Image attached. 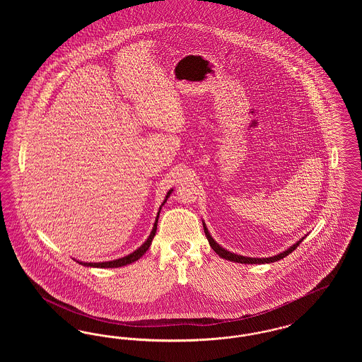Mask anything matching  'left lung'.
I'll list each match as a JSON object with an SVG mask.
<instances>
[{"mask_svg": "<svg viewBox=\"0 0 362 362\" xmlns=\"http://www.w3.org/2000/svg\"><path fill=\"white\" fill-rule=\"evenodd\" d=\"M202 224H204V230H205V235H206L207 240H209V244H210V247L213 248V251L216 252V254H218V257L220 258L226 259V260H230V262H238V263H244V264H260V263H273V262H276V260H279V259H284L285 257H288L291 252H293L296 248H297V245L301 243V241L305 239V236L304 238H301L300 240L296 241L293 245H291L288 250H285V251H282V252H279V254H276L274 257H269V258H250V257H243V255H238V254H233V252H230V251H228V250H225L223 248L217 241L214 240L213 238H211V235H210V232H209V229H207L206 224H205V221L202 220Z\"/></svg>", "mask_w": 362, "mask_h": 362, "instance_id": "obj_1", "label": "left lung"}]
</instances>
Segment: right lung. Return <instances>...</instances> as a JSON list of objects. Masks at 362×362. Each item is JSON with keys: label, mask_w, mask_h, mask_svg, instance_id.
Wrapping results in <instances>:
<instances>
[{"label": "right lung", "mask_w": 362, "mask_h": 362, "mask_svg": "<svg viewBox=\"0 0 362 362\" xmlns=\"http://www.w3.org/2000/svg\"><path fill=\"white\" fill-rule=\"evenodd\" d=\"M173 189H170L168 192H167V195H165V198H164V201H163V204H161V206L158 209V211H157V216H156V221L155 224H153V229H152V232H151V235L148 236V239L142 243V245L141 247H138L136 251H133L132 254H129V255H126V257H122L119 259H114V260H108V262H83V260H77V259H74L78 264H83V266H86V267H98V269H114V267H122V266H127V264H130V263H133V262H136L138 259L141 258L148 250H149V247H151V244H152V240H153V238H155L156 235V229H157V221H158V216H160V211H161V207L164 206V204L167 202V199L170 198V195L173 194Z\"/></svg>", "instance_id": "1"}]
</instances>
